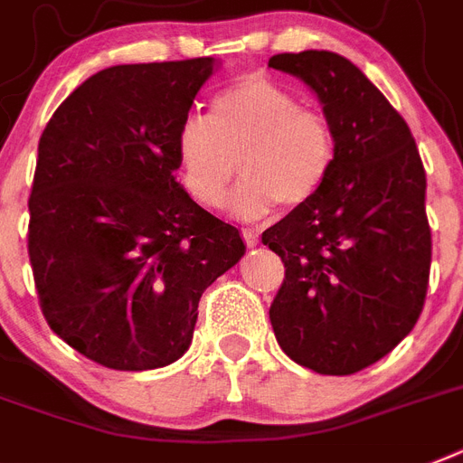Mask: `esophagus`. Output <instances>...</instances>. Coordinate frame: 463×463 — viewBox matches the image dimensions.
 <instances>
[{"label":"esophagus","mask_w":463,"mask_h":463,"mask_svg":"<svg viewBox=\"0 0 463 463\" xmlns=\"http://www.w3.org/2000/svg\"><path fill=\"white\" fill-rule=\"evenodd\" d=\"M241 234H243V241H246V246H258V229L253 227H246V229H241Z\"/></svg>","instance_id":"obj_1"}]
</instances>
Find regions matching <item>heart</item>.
Segmentation results:
<instances>
[{
  "instance_id": "1",
  "label": "heart",
  "mask_w": 463,
  "mask_h": 463,
  "mask_svg": "<svg viewBox=\"0 0 463 463\" xmlns=\"http://www.w3.org/2000/svg\"><path fill=\"white\" fill-rule=\"evenodd\" d=\"M182 184L201 205L222 203L236 215H265L277 203L300 208L326 184L335 163V137L322 113L300 109V99L265 75H246L220 90L210 113H189L177 129Z\"/></svg>"
}]
</instances>
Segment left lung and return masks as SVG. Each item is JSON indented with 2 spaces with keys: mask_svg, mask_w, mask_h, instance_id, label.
Wrapping results in <instances>:
<instances>
[{
  "mask_svg": "<svg viewBox=\"0 0 463 463\" xmlns=\"http://www.w3.org/2000/svg\"><path fill=\"white\" fill-rule=\"evenodd\" d=\"M269 68L315 91L335 137L322 191L262 232L286 267L269 322L293 362L347 376L385 357L421 315L426 170L404 118L354 63L309 49L277 53Z\"/></svg>",
  "mask_w": 463,
  "mask_h": 463,
  "instance_id": "obj_1",
  "label": "left lung"
}]
</instances>
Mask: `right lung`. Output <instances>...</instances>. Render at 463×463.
<instances>
[{
	"label": "right lung",
	"instance_id": "add662e5",
	"mask_svg": "<svg viewBox=\"0 0 463 463\" xmlns=\"http://www.w3.org/2000/svg\"><path fill=\"white\" fill-rule=\"evenodd\" d=\"M213 71L210 56L99 71L40 137L28 255L42 315L109 369L179 360L203 291L246 253L175 179L179 122Z\"/></svg>",
	"mask_w": 463,
	"mask_h": 463
}]
</instances>
